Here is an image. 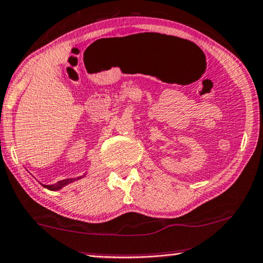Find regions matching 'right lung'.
<instances>
[{
    "label": "right lung",
    "mask_w": 263,
    "mask_h": 263,
    "mask_svg": "<svg viewBox=\"0 0 263 263\" xmlns=\"http://www.w3.org/2000/svg\"><path fill=\"white\" fill-rule=\"evenodd\" d=\"M85 176H86V173H84L83 176L77 177V178H67V179H64V180H61V181H58V183L54 184V185H44V184H42V183H41V184H42V186H44L45 189H48V190H50V191H59V190H61L62 187L67 186L68 184L74 183V181L82 179V178H84Z\"/></svg>",
    "instance_id": "obj_1"
}]
</instances>
